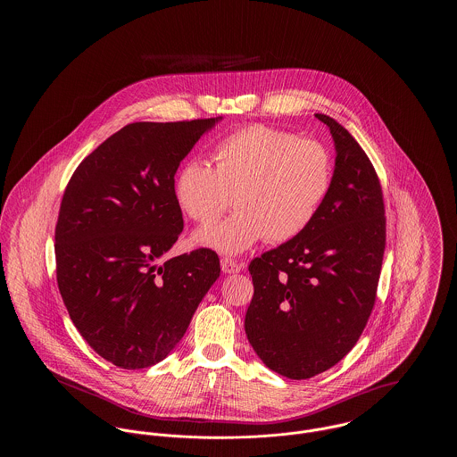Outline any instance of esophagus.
Returning a JSON list of instances; mask_svg holds the SVG:
<instances>
[{"label":"esophagus","mask_w":457,"mask_h":457,"mask_svg":"<svg viewBox=\"0 0 457 457\" xmlns=\"http://www.w3.org/2000/svg\"><path fill=\"white\" fill-rule=\"evenodd\" d=\"M220 269H222L224 274H238L239 270H241V263L231 261V259H222L220 261Z\"/></svg>","instance_id":"esophagus-1"}]
</instances>
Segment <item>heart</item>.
<instances>
[{"mask_svg":"<svg viewBox=\"0 0 457 457\" xmlns=\"http://www.w3.org/2000/svg\"><path fill=\"white\" fill-rule=\"evenodd\" d=\"M216 168L202 159L181 166L174 179L179 209L214 224L233 204L238 211L214 228L196 231V245L237 255L257 241L295 239L317 218L332 187V157L315 140L293 131L252 125L222 138Z\"/></svg>","mask_w":457,"mask_h":457,"instance_id":"b5f03b06","label":"heart"}]
</instances>
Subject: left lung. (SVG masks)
I'll use <instances>...</instances> for the list:
<instances>
[{"label": "left lung", "instance_id": "8db88e82", "mask_svg": "<svg viewBox=\"0 0 457 457\" xmlns=\"http://www.w3.org/2000/svg\"><path fill=\"white\" fill-rule=\"evenodd\" d=\"M336 164L317 218L253 259L245 332L265 367L303 380L339 363L367 326L386 248L382 188L367 154L334 118Z\"/></svg>", "mask_w": 457, "mask_h": 457}]
</instances>
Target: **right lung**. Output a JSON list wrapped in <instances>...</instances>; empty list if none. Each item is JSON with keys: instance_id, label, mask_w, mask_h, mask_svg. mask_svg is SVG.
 <instances>
[{"instance_id": "right-lung-1", "label": "right lung", "mask_w": 457, "mask_h": 457, "mask_svg": "<svg viewBox=\"0 0 457 457\" xmlns=\"http://www.w3.org/2000/svg\"><path fill=\"white\" fill-rule=\"evenodd\" d=\"M220 120L127 125L66 187L54 233L58 287L88 346L120 369L162 361L219 278L207 248L161 261L183 231L174 174Z\"/></svg>"}]
</instances>
